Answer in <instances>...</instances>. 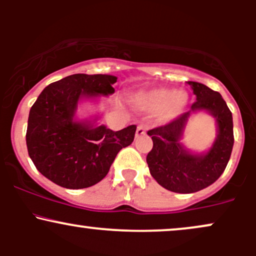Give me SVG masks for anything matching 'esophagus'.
Segmentation results:
<instances>
[{"instance_id": "1", "label": "esophagus", "mask_w": 256, "mask_h": 256, "mask_svg": "<svg viewBox=\"0 0 256 256\" xmlns=\"http://www.w3.org/2000/svg\"><path fill=\"white\" fill-rule=\"evenodd\" d=\"M146 131V128L144 125H138L137 126V130H136V137L144 136Z\"/></svg>"}]
</instances>
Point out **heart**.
<instances>
[{"label": "heart", "mask_w": 256, "mask_h": 256, "mask_svg": "<svg viewBox=\"0 0 256 256\" xmlns=\"http://www.w3.org/2000/svg\"><path fill=\"white\" fill-rule=\"evenodd\" d=\"M134 102L142 110L158 112L160 122H168L183 113L189 104V95L184 90L174 91L167 88H156L138 94Z\"/></svg>", "instance_id": "1"}]
</instances>
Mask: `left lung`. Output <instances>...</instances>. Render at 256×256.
I'll list each match as a JSON object with an SVG mask.
<instances>
[{"label": "left lung", "mask_w": 256, "mask_h": 256, "mask_svg": "<svg viewBox=\"0 0 256 256\" xmlns=\"http://www.w3.org/2000/svg\"><path fill=\"white\" fill-rule=\"evenodd\" d=\"M188 83L196 95L192 110L146 132L152 140L146 155L150 174L161 186L179 194L196 192L213 184L225 171L234 140L232 113L222 95L204 84ZM196 110L210 111L218 124V137L204 156L189 154L178 143L190 114Z\"/></svg>", "instance_id": "obj_1"}]
</instances>
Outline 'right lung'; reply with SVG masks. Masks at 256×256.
<instances>
[{
    "mask_svg": "<svg viewBox=\"0 0 256 256\" xmlns=\"http://www.w3.org/2000/svg\"><path fill=\"white\" fill-rule=\"evenodd\" d=\"M116 77L68 76L49 84L28 114L26 144L32 162L44 177L67 189H84L101 182L116 154L134 142L136 125L113 131L73 122L80 98L110 95Z\"/></svg>",
    "mask_w": 256,
    "mask_h": 256,
    "instance_id": "add662e5",
    "label": "right lung"
}]
</instances>
